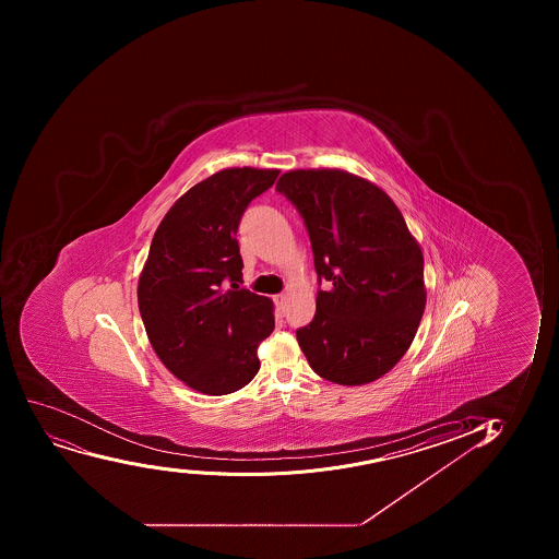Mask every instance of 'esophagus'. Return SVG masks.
<instances>
[{
  "label": "esophagus",
  "instance_id": "34e87169",
  "mask_svg": "<svg viewBox=\"0 0 559 559\" xmlns=\"http://www.w3.org/2000/svg\"><path fill=\"white\" fill-rule=\"evenodd\" d=\"M286 300H288V297H286V295H284V294L276 295V297H275L276 308H278V310L283 311L284 306H286Z\"/></svg>",
  "mask_w": 559,
  "mask_h": 559
}]
</instances>
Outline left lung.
Here are the masks:
<instances>
[{
  "mask_svg": "<svg viewBox=\"0 0 559 559\" xmlns=\"http://www.w3.org/2000/svg\"><path fill=\"white\" fill-rule=\"evenodd\" d=\"M276 191L305 218L316 257L317 311L297 341L317 376L360 386L403 359L425 313V259L397 205L343 169L284 173Z\"/></svg>",
  "mask_w": 559,
  "mask_h": 559,
  "instance_id": "obj_1",
  "label": "left lung"
}]
</instances>
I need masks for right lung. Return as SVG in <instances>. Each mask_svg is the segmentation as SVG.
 Instances as JSON below:
<instances>
[{"mask_svg":"<svg viewBox=\"0 0 559 559\" xmlns=\"http://www.w3.org/2000/svg\"><path fill=\"white\" fill-rule=\"evenodd\" d=\"M278 169L229 167L171 205L139 278V308L151 346L173 376L205 395L246 386L260 368L257 348L275 328L273 302L238 286V224ZM229 280L233 289L223 288Z\"/></svg>","mask_w":559,"mask_h":559,"instance_id":"add662e5","label":"right lung"}]
</instances>
